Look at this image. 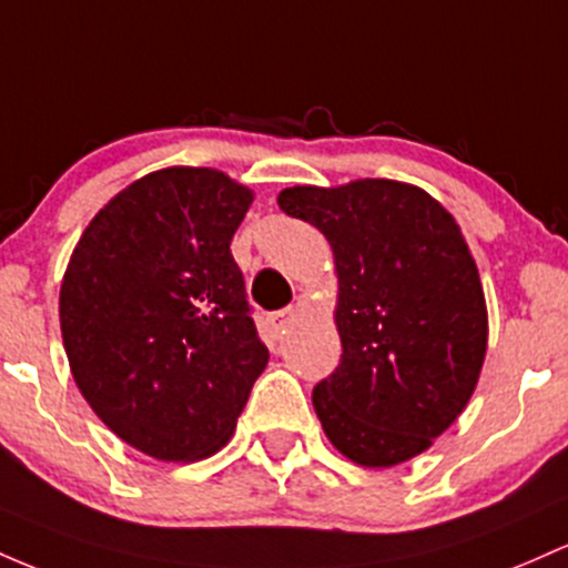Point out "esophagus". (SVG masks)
Here are the masks:
<instances>
[{
	"mask_svg": "<svg viewBox=\"0 0 568 568\" xmlns=\"http://www.w3.org/2000/svg\"><path fill=\"white\" fill-rule=\"evenodd\" d=\"M295 316H297V308H295V305H286V308L276 311V314H271V318H267V322H271V327L276 329V333H284L286 324L295 322Z\"/></svg>",
	"mask_w": 568,
	"mask_h": 568,
	"instance_id": "obj_1",
	"label": "esophagus"
}]
</instances>
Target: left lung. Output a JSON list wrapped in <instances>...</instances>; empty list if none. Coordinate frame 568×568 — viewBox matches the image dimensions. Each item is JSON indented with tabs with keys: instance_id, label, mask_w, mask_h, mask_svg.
I'll return each instance as SVG.
<instances>
[{
	"instance_id": "left-lung-1",
	"label": "left lung",
	"mask_w": 568,
	"mask_h": 568,
	"mask_svg": "<svg viewBox=\"0 0 568 568\" xmlns=\"http://www.w3.org/2000/svg\"><path fill=\"white\" fill-rule=\"evenodd\" d=\"M282 212L333 246L341 365L314 388L324 435L359 467L424 454L480 378L488 311L462 227L416 184H297Z\"/></svg>"
}]
</instances>
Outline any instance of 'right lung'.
<instances>
[{
    "label": "right lung",
    "instance_id": "add662e5",
    "mask_svg": "<svg viewBox=\"0 0 568 568\" xmlns=\"http://www.w3.org/2000/svg\"><path fill=\"white\" fill-rule=\"evenodd\" d=\"M252 201L216 169L152 171L93 216L63 273L74 384L114 435L161 462L216 454L267 365L231 254Z\"/></svg>",
    "mask_w": 568,
    "mask_h": 568
}]
</instances>
